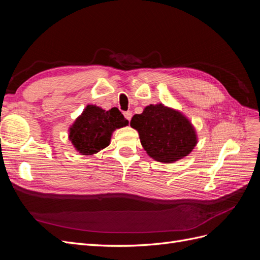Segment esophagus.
<instances>
[{
    "instance_id": "34e87169",
    "label": "esophagus",
    "mask_w": 260,
    "mask_h": 260,
    "mask_svg": "<svg viewBox=\"0 0 260 260\" xmlns=\"http://www.w3.org/2000/svg\"><path fill=\"white\" fill-rule=\"evenodd\" d=\"M123 115H124V117L127 118L129 121L131 120V118H132V113L131 112H125V113H123Z\"/></svg>"
}]
</instances>
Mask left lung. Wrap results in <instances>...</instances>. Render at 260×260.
I'll return each mask as SVG.
<instances>
[{
  "mask_svg": "<svg viewBox=\"0 0 260 260\" xmlns=\"http://www.w3.org/2000/svg\"><path fill=\"white\" fill-rule=\"evenodd\" d=\"M130 125L139 132L141 144L156 161L172 164L190 154L198 144L192 122L177 109L151 104L132 117Z\"/></svg>",
  "mask_w": 260,
  "mask_h": 260,
  "instance_id": "8db88e82",
  "label": "left lung"
}]
</instances>
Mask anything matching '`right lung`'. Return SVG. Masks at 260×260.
<instances>
[{"instance_id":"add662e5","label":"right lung","mask_w":260,"mask_h":260,"mask_svg":"<svg viewBox=\"0 0 260 260\" xmlns=\"http://www.w3.org/2000/svg\"><path fill=\"white\" fill-rule=\"evenodd\" d=\"M128 123L117 107L105 111L96 105H86L68 129V139L81 155H93L109 145L116 129Z\"/></svg>"}]
</instances>
